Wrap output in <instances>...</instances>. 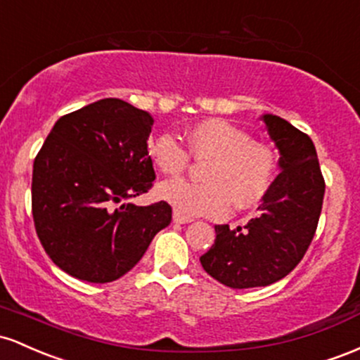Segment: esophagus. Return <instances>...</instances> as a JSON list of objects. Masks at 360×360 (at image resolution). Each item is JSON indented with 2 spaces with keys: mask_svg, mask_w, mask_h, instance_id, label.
<instances>
[{
  "mask_svg": "<svg viewBox=\"0 0 360 360\" xmlns=\"http://www.w3.org/2000/svg\"><path fill=\"white\" fill-rule=\"evenodd\" d=\"M173 223L187 224V223H192V219H191V217H184V216H180V214L173 212Z\"/></svg>",
  "mask_w": 360,
  "mask_h": 360,
  "instance_id": "34e87169",
  "label": "esophagus"
}]
</instances>
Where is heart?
I'll use <instances>...</instances> for the list:
<instances>
[{
  "label": "heart",
  "mask_w": 360,
  "mask_h": 360,
  "mask_svg": "<svg viewBox=\"0 0 360 360\" xmlns=\"http://www.w3.org/2000/svg\"><path fill=\"white\" fill-rule=\"evenodd\" d=\"M188 151L193 158L209 160L202 172L204 184L184 179L161 181L160 200L184 217H223L229 207L246 211L264 200L277 173L272 146L253 141L243 129L223 119H209L188 132ZM148 156L161 173L176 175L188 165V153L172 134L149 139Z\"/></svg>",
  "instance_id": "1"
}]
</instances>
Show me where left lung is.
Here are the masks:
<instances>
[{"label":"left lung","mask_w":360,"mask_h":360,"mask_svg":"<svg viewBox=\"0 0 360 360\" xmlns=\"http://www.w3.org/2000/svg\"><path fill=\"white\" fill-rule=\"evenodd\" d=\"M260 119L278 149L281 173L258 205L257 217L236 229L214 226V245L200 257L205 272L233 289L274 284L294 270L316 231L325 195L309 136L277 115Z\"/></svg>","instance_id":"8db88e82"}]
</instances>
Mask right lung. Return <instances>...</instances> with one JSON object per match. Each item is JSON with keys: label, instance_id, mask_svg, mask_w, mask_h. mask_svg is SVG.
<instances>
[{"label": "right lung", "instance_id": "1", "mask_svg": "<svg viewBox=\"0 0 360 360\" xmlns=\"http://www.w3.org/2000/svg\"><path fill=\"white\" fill-rule=\"evenodd\" d=\"M153 117L119 98L63 115L34 161L32 214L60 270L105 284L127 274L172 223L167 202L132 204L156 179L148 156Z\"/></svg>", "mask_w": 360, "mask_h": 360}]
</instances>
